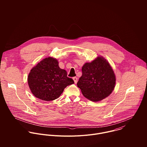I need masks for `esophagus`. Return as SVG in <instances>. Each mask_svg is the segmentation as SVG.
<instances>
[{"instance_id": "34e87169", "label": "esophagus", "mask_w": 147, "mask_h": 147, "mask_svg": "<svg viewBox=\"0 0 147 147\" xmlns=\"http://www.w3.org/2000/svg\"><path fill=\"white\" fill-rule=\"evenodd\" d=\"M73 80H74V83H75V84H76V83L77 82L78 78H77L76 77H74L73 78Z\"/></svg>"}]
</instances>
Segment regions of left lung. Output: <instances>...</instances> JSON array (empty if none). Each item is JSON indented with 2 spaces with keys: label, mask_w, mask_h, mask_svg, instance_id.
<instances>
[{
  "label": "left lung",
  "mask_w": 147,
  "mask_h": 147,
  "mask_svg": "<svg viewBox=\"0 0 147 147\" xmlns=\"http://www.w3.org/2000/svg\"><path fill=\"white\" fill-rule=\"evenodd\" d=\"M116 77L109 62L98 56L82 67V76L77 83L82 95L93 102L108 97L115 88Z\"/></svg>",
  "instance_id": "1"
}]
</instances>
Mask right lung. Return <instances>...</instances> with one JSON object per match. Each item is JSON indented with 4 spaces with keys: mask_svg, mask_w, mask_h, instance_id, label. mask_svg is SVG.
Instances as JSON below:
<instances>
[{
    "mask_svg": "<svg viewBox=\"0 0 147 147\" xmlns=\"http://www.w3.org/2000/svg\"><path fill=\"white\" fill-rule=\"evenodd\" d=\"M28 84L36 98L51 101L58 98L67 86L74 84V81L67 77L65 70L59 67L56 59L48 57L31 70Z\"/></svg>",
    "mask_w": 147,
    "mask_h": 147,
    "instance_id": "right-lung-1",
    "label": "right lung"
}]
</instances>
